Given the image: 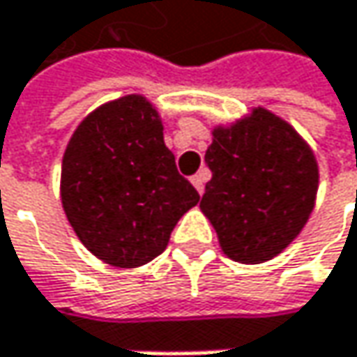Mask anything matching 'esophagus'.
<instances>
[{"instance_id":"esophagus-1","label":"esophagus","mask_w":357,"mask_h":357,"mask_svg":"<svg viewBox=\"0 0 357 357\" xmlns=\"http://www.w3.org/2000/svg\"><path fill=\"white\" fill-rule=\"evenodd\" d=\"M208 179V176H206V172H200V174H196L194 178H192V185L198 190V194H202L204 192V181Z\"/></svg>"}]
</instances>
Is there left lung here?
I'll return each mask as SVG.
<instances>
[{"label": "left lung", "instance_id": "left-lung-1", "mask_svg": "<svg viewBox=\"0 0 357 357\" xmlns=\"http://www.w3.org/2000/svg\"><path fill=\"white\" fill-rule=\"evenodd\" d=\"M211 134L204 159L213 178L200 211L227 258L242 264L266 262L300 236L314 211V151L291 123L264 107L215 126Z\"/></svg>", "mask_w": 357, "mask_h": 357}]
</instances>
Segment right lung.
Here are the masks:
<instances>
[{
  "label": "right lung",
  "instance_id": "obj_1",
  "mask_svg": "<svg viewBox=\"0 0 357 357\" xmlns=\"http://www.w3.org/2000/svg\"><path fill=\"white\" fill-rule=\"evenodd\" d=\"M59 196L84 248L117 268L157 258L200 200L165 146L159 111L142 95L103 103L78 123L61 159Z\"/></svg>",
  "mask_w": 357,
  "mask_h": 357
}]
</instances>
